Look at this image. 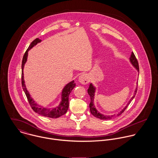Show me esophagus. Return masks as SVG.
Masks as SVG:
<instances>
[{
    "label": "esophagus",
    "mask_w": 158,
    "mask_h": 158,
    "mask_svg": "<svg viewBox=\"0 0 158 158\" xmlns=\"http://www.w3.org/2000/svg\"><path fill=\"white\" fill-rule=\"evenodd\" d=\"M78 81H79L80 83H81L83 85H86V84H88L89 83V77H88V75L87 74L83 73V74H81L79 77Z\"/></svg>",
    "instance_id": "obj_1"
}]
</instances>
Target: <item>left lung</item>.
<instances>
[{"label": "left lung", "mask_w": 158, "mask_h": 158, "mask_svg": "<svg viewBox=\"0 0 158 158\" xmlns=\"http://www.w3.org/2000/svg\"><path fill=\"white\" fill-rule=\"evenodd\" d=\"M130 61L131 62V63L132 64V65L135 67V68L137 70V71L139 72V64H138V61L135 58V55L134 54L133 52L131 53V55L130 56ZM95 88L93 86V85L92 83H90V85H89V87L88 89V94L89 95L90 98V103L89 104V108H90V111L91 114L95 116V117L97 118H98L101 120H108V119H111L112 118L114 117H115L116 116H118L120 115H121L122 113L124 112V111L127 109V108L128 107V106L130 105V103H131V102L133 100V98H135V94H136V92H137V88H135V93H134V95L131 98V99L130 100V101L128 102L127 106L121 111H120L119 113H118L117 115L114 114L113 115H103V114H102L101 113H99L95 108V106H94V96H95Z\"/></svg>", "instance_id": "1"}]
</instances>
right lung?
Wrapping results in <instances>:
<instances>
[{
    "label": "right lung",
    "mask_w": 158,
    "mask_h": 158,
    "mask_svg": "<svg viewBox=\"0 0 158 158\" xmlns=\"http://www.w3.org/2000/svg\"><path fill=\"white\" fill-rule=\"evenodd\" d=\"M41 41V40L39 38L35 39L34 41L31 42L30 45L28 47L27 50H26L25 53L23 55V61H22V77H21V80H22V86L23 89L26 96L27 98V100L30 103V105L31 106V108L35 113H38L43 116L47 117H50V118H58L60 116L64 115L65 113H66L68 111V108H69V96L70 95V93L72 89L75 87L76 84L74 81V80L70 81L67 84L63 89L62 90V94H61V101L60 103V105L52 109L50 108H46L42 106H40L38 105L37 103H35V102L33 100V98L31 97L29 92L26 88L25 85V81L23 79V70L24 68V65L27 60V56H28V52L29 51L30 49H31L35 45H36L38 43H40Z\"/></svg>",
    "instance_id": "right-lung-1"
}]
</instances>
